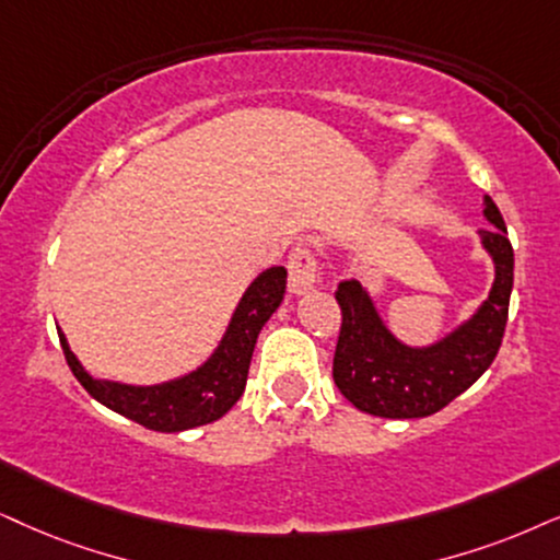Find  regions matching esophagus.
<instances>
[{
	"label": "esophagus",
	"instance_id": "34e87169",
	"mask_svg": "<svg viewBox=\"0 0 560 560\" xmlns=\"http://www.w3.org/2000/svg\"><path fill=\"white\" fill-rule=\"evenodd\" d=\"M287 271H289V292L302 294L307 292V289H313L317 281V271H320L313 247L296 245L294 250L289 253Z\"/></svg>",
	"mask_w": 560,
	"mask_h": 560
}]
</instances>
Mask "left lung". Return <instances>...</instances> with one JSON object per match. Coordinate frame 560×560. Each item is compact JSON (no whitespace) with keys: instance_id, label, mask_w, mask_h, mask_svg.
I'll use <instances>...</instances> for the list:
<instances>
[{"instance_id":"1","label":"left lung","mask_w":560,"mask_h":560,"mask_svg":"<svg viewBox=\"0 0 560 560\" xmlns=\"http://www.w3.org/2000/svg\"><path fill=\"white\" fill-rule=\"evenodd\" d=\"M486 217L493 228L480 230V237L497 264L491 294L468 323L429 349H408L395 341L359 281L338 284L341 330L332 380L359 410L382 419H423L450 406L497 359L514 284V250L504 217L491 198H486Z\"/></svg>"}]
</instances>
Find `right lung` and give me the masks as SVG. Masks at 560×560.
<instances>
[{"mask_svg":"<svg viewBox=\"0 0 560 560\" xmlns=\"http://www.w3.org/2000/svg\"><path fill=\"white\" fill-rule=\"evenodd\" d=\"M287 292V268H268L247 287L222 343L207 364L198 366L186 377L154 387H133L121 382L92 380L77 357L69 351L67 338L59 330V341L69 370L80 385L105 408L116 410L126 419L141 423L152 431H186L222 419L240 400L245 390L247 370H250L253 349L258 332L268 317L276 313Z\"/></svg>","mask_w":560,"mask_h":560,"instance_id":"right-lung-1","label":"right lung"}]
</instances>
